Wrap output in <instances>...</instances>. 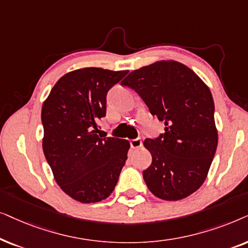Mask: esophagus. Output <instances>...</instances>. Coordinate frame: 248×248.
Listing matches in <instances>:
<instances>
[{"label":"esophagus","instance_id":"34e87169","mask_svg":"<svg viewBox=\"0 0 248 248\" xmlns=\"http://www.w3.org/2000/svg\"><path fill=\"white\" fill-rule=\"evenodd\" d=\"M143 145V141H141L140 138H136V140H130V146L131 148H140Z\"/></svg>","mask_w":248,"mask_h":248}]
</instances>
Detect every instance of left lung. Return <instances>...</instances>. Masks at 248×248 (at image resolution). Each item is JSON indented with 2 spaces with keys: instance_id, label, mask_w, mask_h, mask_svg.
<instances>
[{
  "instance_id": "1",
  "label": "left lung",
  "mask_w": 248,
  "mask_h": 248,
  "mask_svg": "<svg viewBox=\"0 0 248 248\" xmlns=\"http://www.w3.org/2000/svg\"><path fill=\"white\" fill-rule=\"evenodd\" d=\"M137 92L164 134L144 140L152 163L143 171L158 199L179 201L205 181L217 146L214 102L207 85L180 62L161 60L131 71L124 80Z\"/></svg>"
}]
</instances>
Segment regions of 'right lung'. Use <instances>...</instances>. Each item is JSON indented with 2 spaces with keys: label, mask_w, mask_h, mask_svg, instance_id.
<instances>
[{
  "label": "right lung",
  "mask_w": 248,
  "mask_h": 248,
  "mask_svg": "<svg viewBox=\"0 0 248 248\" xmlns=\"http://www.w3.org/2000/svg\"><path fill=\"white\" fill-rule=\"evenodd\" d=\"M128 70L81 68L62 76L42 107V145L57 184L71 199L96 203L113 191L127 160V140L98 136L107 94Z\"/></svg>",
  "instance_id": "1"
}]
</instances>
